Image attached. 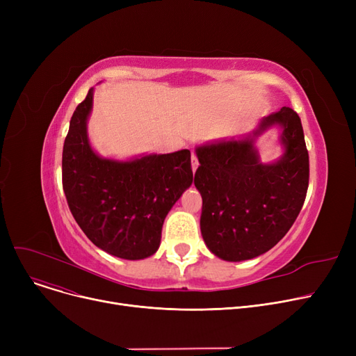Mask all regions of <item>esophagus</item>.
<instances>
[{"instance_id":"obj_1","label":"esophagus","mask_w":356,"mask_h":356,"mask_svg":"<svg viewBox=\"0 0 356 356\" xmlns=\"http://www.w3.org/2000/svg\"><path fill=\"white\" fill-rule=\"evenodd\" d=\"M199 165V160H197V156L195 153H192V170L196 172V168Z\"/></svg>"}]
</instances>
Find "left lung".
Masks as SVG:
<instances>
[{"label": "left lung", "mask_w": 356, "mask_h": 356, "mask_svg": "<svg viewBox=\"0 0 356 356\" xmlns=\"http://www.w3.org/2000/svg\"><path fill=\"white\" fill-rule=\"evenodd\" d=\"M283 127L286 153L259 163L252 140L196 149L195 186L202 195L200 231L208 248L225 261H244L271 250L300 213L309 188V153L300 117L289 106L268 115L255 134Z\"/></svg>", "instance_id": "obj_1"}]
</instances>
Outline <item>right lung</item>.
<instances>
[{
	"instance_id": "right-lung-1",
	"label": "right lung",
	"mask_w": 356,
	"mask_h": 356,
	"mask_svg": "<svg viewBox=\"0 0 356 356\" xmlns=\"http://www.w3.org/2000/svg\"><path fill=\"white\" fill-rule=\"evenodd\" d=\"M92 89L70 118L63 144L62 183L69 209L98 248L124 259H143L160 245L163 222L193 181L189 149L133 161L98 157L86 120Z\"/></svg>"
}]
</instances>
